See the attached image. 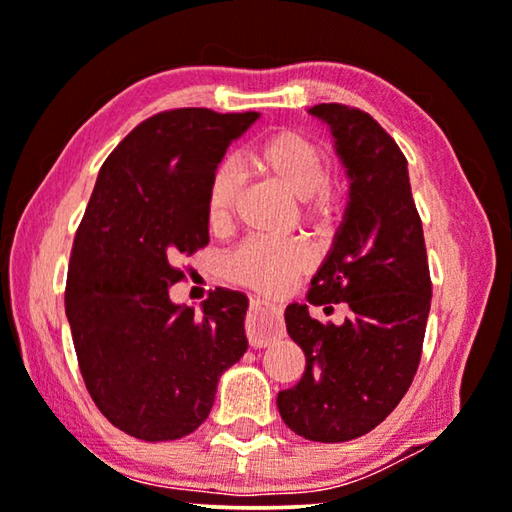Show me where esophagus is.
<instances>
[{
  "label": "esophagus",
  "mask_w": 512,
  "mask_h": 512,
  "mask_svg": "<svg viewBox=\"0 0 512 512\" xmlns=\"http://www.w3.org/2000/svg\"><path fill=\"white\" fill-rule=\"evenodd\" d=\"M246 331H248L250 347L271 345L273 340L282 335V322H280L278 308H273V305L264 301L250 303Z\"/></svg>",
  "instance_id": "esophagus-1"
}]
</instances>
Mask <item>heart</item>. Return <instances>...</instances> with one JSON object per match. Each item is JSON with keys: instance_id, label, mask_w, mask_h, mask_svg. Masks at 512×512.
<instances>
[{"instance_id": "heart-1", "label": "heart", "mask_w": 512, "mask_h": 512, "mask_svg": "<svg viewBox=\"0 0 512 512\" xmlns=\"http://www.w3.org/2000/svg\"><path fill=\"white\" fill-rule=\"evenodd\" d=\"M246 165L299 200L301 220L310 227H326L335 213L338 186L326 170L322 149L310 137L282 128L262 137L248 149ZM239 183L230 167H220L207 188V225L225 230L230 225ZM312 257L301 241L248 239L223 259V273L241 287L259 294H282L310 269Z\"/></svg>"}]
</instances>
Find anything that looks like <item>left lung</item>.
I'll return each instance as SVG.
<instances>
[{"instance_id":"left-lung-1","label":"left lung","mask_w":512,"mask_h":512,"mask_svg":"<svg viewBox=\"0 0 512 512\" xmlns=\"http://www.w3.org/2000/svg\"><path fill=\"white\" fill-rule=\"evenodd\" d=\"M331 128L349 177L345 218L310 280L308 303L285 310L287 333L305 354L299 384L278 393L289 430L338 444L363 437L409 391L421 363L432 282L423 225L398 144L368 112L340 103L308 110ZM347 302L340 327L309 317L310 304Z\"/></svg>"}]
</instances>
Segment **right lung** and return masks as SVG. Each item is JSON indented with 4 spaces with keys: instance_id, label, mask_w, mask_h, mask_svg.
Returning a JSON list of instances; mask_svg holds the SVG:
<instances>
[{
    "instance_id": "right-lung-1",
    "label": "right lung",
    "mask_w": 512,
    "mask_h": 512,
    "mask_svg": "<svg viewBox=\"0 0 512 512\" xmlns=\"http://www.w3.org/2000/svg\"><path fill=\"white\" fill-rule=\"evenodd\" d=\"M259 112H160L98 172L75 232L66 317L87 391L121 432L172 441L195 432L218 379L246 354L248 299L216 289L202 315L170 299L177 264L209 243L207 188Z\"/></svg>"
}]
</instances>
